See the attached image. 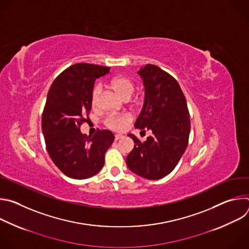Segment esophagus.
Masks as SVG:
<instances>
[{
    "mask_svg": "<svg viewBox=\"0 0 249 249\" xmlns=\"http://www.w3.org/2000/svg\"><path fill=\"white\" fill-rule=\"evenodd\" d=\"M122 137H123V136H122L121 134H116V135H115V141H118V140L121 139Z\"/></svg>",
    "mask_w": 249,
    "mask_h": 249,
    "instance_id": "1",
    "label": "esophagus"
}]
</instances>
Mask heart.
Masks as SVG:
<instances>
[{"instance_id": "1", "label": "heart", "mask_w": 249, "mask_h": 249, "mask_svg": "<svg viewBox=\"0 0 249 249\" xmlns=\"http://www.w3.org/2000/svg\"><path fill=\"white\" fill-rule=\"evenodd\" d=\"M107 85L113 90H115L122 98L129 99L134 90H135V83L134 81L127 77V76H116L111 78ZM101 94V86L100 84H96L91 90L90 93V102L92 107H96L100 100ZM132 117L129 114H122V115H109L104 119L105 126L114 130V131H121L126 128V126L131 122Z\"/></svg>"}]
</instances>
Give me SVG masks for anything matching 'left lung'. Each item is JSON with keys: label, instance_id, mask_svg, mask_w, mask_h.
Masks as SVG:
<instances>
[{"label": "left lung", "instance_id": "obj_1", "mask_svg": "<svg viewBox=\"0 0 249 249\" xmlns=\"http://www.w3.org/2000/svg\"><path fill=\"white\" fill-rule=\"evenodd\" d=\"M145 85V102L135 127L150 130L142 142L133 134L134 149L126 158L131 171L146 179H160L180 160L190 134V115L185 96L177 81L160 67L147 64L139 71Z\"/></svg>", "mask_w": 249, "mask_h": 249}]
</instances>
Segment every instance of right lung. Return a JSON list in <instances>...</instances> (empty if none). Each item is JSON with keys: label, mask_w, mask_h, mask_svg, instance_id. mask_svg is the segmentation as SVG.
Returning <instances> with one entry per match:
<instances>
[{"label": "right lung", "mask_w": 249, "mask_h": 249, "mask_svg": "<svg viewBox=\"0 0 249 249\" xmlns=\"http://www.w3.org/2000/svg\"><path fill=\"white\" fill-rule=\"evenodd\" d=\"M110 68L80 63L64 70L47 94L41 126L47 152L55 165L70 178L86 179L104 165V155L114 141L109 130L92 136L81 132L91 108L94 82Z\"/></svg>", "instance_id": "obj_1"}]
</instances>
